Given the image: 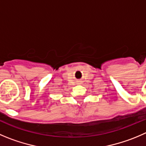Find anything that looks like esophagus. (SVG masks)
I'll use <instances>...</instances> for the list:
<instances>
[{
  "label": "esophagus",
  "instance_id": "esophagus-1",
  "mask_svg": "<svg viewBox=\"0 0 146 146\" xmlns=\"http://www.w3.org/2000/svg\"><path fill=\"white\" fill-rule=\"evenodd\" d=\"M77 84H81V81H80V80H78V81H77Z\"/></svg>",
  "mask_w": 146,
  "mask_h": 146
}]
</instances>
